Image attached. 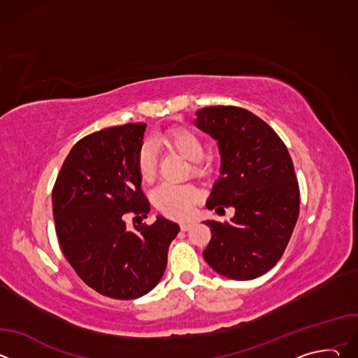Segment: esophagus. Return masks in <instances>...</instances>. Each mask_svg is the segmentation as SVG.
Returning a JSON list of instances; mask_svg holds the SVG:
<instances>
[{"mask_svg":"<svg viewBox=\"0 0 358 358\" xmlns=\"http://www.w3.org/2000/svg\"><path fill=\"white\" fill-rule=\"evenodd\" d=\"M191 228H192V224H191V222H182V224H181V229H182V231H189Z\"/></svg>","mask_w":358,"mask_h":358,"instance_id":"1","label":"esophagus"}]
</instances>
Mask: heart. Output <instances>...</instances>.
<instances>
[{
  "label": "heart",
  "mask_w": 358,
  "mask_h": 358,
  "mask_svg": "<svg viewBox=\"0 0 358 358\" xmlns=\"http://www.w3.org/2000/svg\"><path fill=\"white\" fill-rule=\"evenodd\" d=\"M162 143L169 148L174 150L178 155L191 162V170L194 173L206 171V162H203V143L202 140L188 129H170L162 136ZM137 170L140 178L144 182H151L156 178L157 171V155L151 143L145 141L137 155ZM152 202L166 215L174 218L187 217L194 203L199 199V192L189 184H171L164 182L152 191Z\"/></svg>",
  "instance_id": "b5f03b06"
}]
</instances>
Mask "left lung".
<instances>
[{
  "mask_svg": "<svg viewBox=\"0 0 358 358\" xmlns=\"http://www.w3.org/2000/svg\"><path fill=\"white\" fill-rule=\"evenodd\" d=\"M194 124L218 141L221 173L206 207H234L228 222L206 221L213 238L202 257L220 275L250 280L271 271L299 217V184L289 151L262 119L236 106L199 109Z\"/></svg>",
  "mask_w": 358,
  "mask_h": 358,
  "instance_id": "obj_1",
  "label": "left lung"
}]
</instances>
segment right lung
Segmentation results:
<instances>
[{"label": "right lung", "mask_w": 358, "mask_h": 358, "mask_svg": "<svg viewBox=\"0 0 358 358\" xmlns=\"http://www.w3.org/2000/svg\"><path fill=\"white\" fill-rule=\"evenodd\" d=\"M145 123L108 127L79 140L52 189L55 229L65 258L97 293L137 299L160 282L178 224L159 215L151 225L137 155ZM141 222L129 230L125 215Z\"/></svg>", "instance_id": "right-lung-1"}]
</instances>
